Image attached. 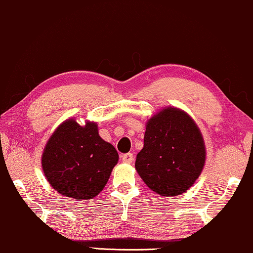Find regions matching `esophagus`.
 <instances>
[{
    "label": "esophagus",
    "instance_id": "1",
    "mask_svg": "<svg viewBox=\"0 0 253 253\" xmlns=\"http://www.w3.org/2000/svg\"><path fill=\"white\" fill-rule=\"evenodd\" d=\"M133 159H134L133 154H130V152L129 154H125L122 156V161L126 164H130L131 162H133Z\"/></svg>",
    "mask_w": 253,
    "mask_h": 253
}]
</instances>
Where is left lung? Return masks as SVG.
I'll use <instances>...</instances> for the list:
<instances>
[{"label": "left lung", "instance_id": "left-lung-1", "mask_svg": "<svg viewBox=\"0 0 253 253\" xmlns=\"http://www.w3.org/2000/svg\"><path fill=\"white\" fill-rule=\"evenodd\" d=\"M205 158L204 140L193 118L180 109L165 108L147 122L135 169L155 193L177 196L198 179Z\"/></svg>", "mask_w": 253, "mask_h": 253}]
</instances>
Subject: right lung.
Wrapping results in <instances>:
<instances>
[{
    "instance_id": "right-lung-1",
    "label": "right lung",
    "mask_w": 253,
    "mask_h": 253,
    "mask_svg": "<svg viewBox=\"0 0 253 253\" xmlns=\"http://www.w3.org/2000/svg\"><path fill=\"white\" fill-rule=\"evenodd\" d=\"M119 156L115 147L98 135L97 124L80 126L73 118L56 128L42 154V169L60 195L90 199L108 182Z\"/></svg>"
}]
</instances>
